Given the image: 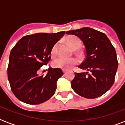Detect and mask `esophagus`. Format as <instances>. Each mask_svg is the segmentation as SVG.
<instances>
[{"label": "esophagus", "instance_id": "esophagus-1", "mask_svg": "<svg viewBox=\"0 0 125 125\" xmlns=\"http://www.w3.org/2000/svg\"><path fill=\"white\" fill-rule=\"evenodd\" d=\"M62 71H63V73H64V74H66V71L65 70V69H62Z\"/></svg>", "mask_w": 125, "mask_h": 125}]
</instances>
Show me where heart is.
<instances>
[{
	"instance_id": "b5f03b06",
	"label": "heart",
	"mask_w": 125,
	"mask_h": 125,
	"mask_svg": "<svg viewBox=\"0 0 125 125\" xmlns=\"http://www.w3.org/2000/svg\"><path fill=\"white\" fill-rule=\"evenodd\" d=\"M68 42L69 46L73 49H78L81 46V41L79 38L76 37H71L68 39ZM57 44H55L51 50V56L54 57L56 55L57 52ZM78 63V60L76 58L72 57L69 59H65L62 57H58L54 59L52 62L53 67L63 69H69L73 66H75Z\"/></svg>"
}]
</instances>
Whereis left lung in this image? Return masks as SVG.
I'll use <instances>...</instances> for the list:
<instances>
[{"label":"left lung","instance_id":"obj_1","mask_svg":"<svg viewBox=\"0 0 125 125\" xmlns=\"http://www.w3.org/2000/svg\"><path fill=\"white\" fill-rule=\"evenodd\" d=\"M82 41L85 47V59L79 68L87 72L75 73L71 87L76 93L94 99L105 93L115 82L118 66L116 53L105 34L89 27L66 32Z\"/></svg>","mask_w":125,"mask_h":125}]
</instances>
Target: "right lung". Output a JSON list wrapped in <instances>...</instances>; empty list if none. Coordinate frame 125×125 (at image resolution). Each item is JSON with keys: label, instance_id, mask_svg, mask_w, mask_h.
Returning a JSON list of instances; mask_svg holds the SVG:
<instances>
[{"label": "right lung", "instance_id": "obj_1", "mask_svg": "<svg viewBox=\"0 0 125 125\" xmlns=\"http://www.w3.org/2000/svg\"><path fill=\"white\" fill-rule=\"evenodd\" d=\"M65 34L37 33L21 38L11 50L7 75L14 95L29 104H39L50 99L57 88V79L63 73L49 68L46 76L37 72L51 59V50Z\"/></svg>", "mask_w": 125, "mask_h": 125}]
</instances>
